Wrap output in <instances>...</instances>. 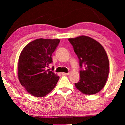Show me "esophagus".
Returning <instances> with one entry per match:
<instances>
[{
  "mask_svg": "<svg viewBox=\"0 0 125 125\" xmlns=\"http://www.w3.org/2000/svg\"><path fill=\"white\" fill-rule=\"evenodd\" d=\"M61 74L62 75H64V76H68V75L69 74V73H64V72H62L61 73Z\"/></svg>",
  "mask_w": 125,
  "mask_h": 125,
  "instance_id": "esophagus-1",
  "label": "esophagus"
}]
</instances>
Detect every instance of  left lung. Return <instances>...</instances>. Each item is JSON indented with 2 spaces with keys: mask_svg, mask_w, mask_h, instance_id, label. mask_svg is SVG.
<instances>
[{
  "mask_svg": "<svg viewBox=\"0 0 125 125\" xmlns=\"http://www.w3.org/2000/svg\"><path fill=\"white\" fill-rule=\"evenodd\" d=\"M79 60L80 80L75 83L86 95L98 93L105 86L109 75V61L104 47L94 39L85 36L68 39Z\"/></svg>",
  "mask_w": 125,
  "mask_h": 125,
  "instance_id": "8db88e82",
  "label": "left lung"
}]
</instances>
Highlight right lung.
Instances as JSON below:
<instances>
[{"label": "right lung", "instance_id": "obj_1", "mask_svg": "<svg viewBox=\"0 0 125 125\" xmlns=\"http://www.w3.org/2000/svg\"><path fill=\"white\" fill-rule=\"evenodd\" d=\"M59 42V39H36L27 44L20 54L19 80L34 97L47 95L59 81V77L46 67L53 62L52 54Z\"/></svg>", "mask_w": 125, "mask_h": 125}]
</instances>
